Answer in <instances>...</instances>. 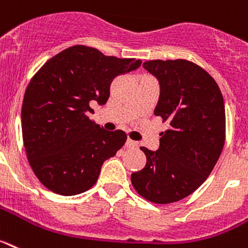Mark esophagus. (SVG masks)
Segmentation results:
<instances>
[{"instance_id":"esophagus-1","label":"esophagus","mask_w":248,"mask_h":248,"mask_svg":"<svg viewBox=\"0 0 248 248\" xmlns=\"http://www.w3.org/2000/svg\"><path fill=\"white\" fill-rule=\"evenodd\" d=\"M126 147L128 148H138V141H134L132 139L126 140Z\"/></svg>"}]
</instances>
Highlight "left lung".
Segmentation results:
<instances>
[{
	"mask_svg": "<svg viewBox=\"0 0 248 248\" xmlns=\"http://www.w3.org/2000/svg\"><path fill=\"white\" fill-rule=\"evenodd\" d=\"M143 67L159 81L154 115L169 126L159 149L140 148L147 164L132 185L149 202L168 204L193 193L215 168L225 145V103L215 79L192 61L150 60Z\"/></svg>",
	"mask_w": 248,
	"mask_h": 248,
	"instance_id": "left-lung-1",
	"label": "left lung"
}]
</instances>
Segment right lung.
<instances>
[{"mask_svg":"<svg viewBox=\"0 0 248 248\" xmlns=\"http://www.w3.org/2000/svg\"><path fill=\"white\" fill-rule=\"evenodd\" d=\"M140 63L76 45L33 75L23 96L21 126L30 166L47 189L75 196L96 183L103 163L124 145L126 134L108 132L89 119L90 105H104L114 78Z\"/></svg>","mask_w":248,"mask_h":248,"instance_id":"1","label":"right lung"}]
</instances>
